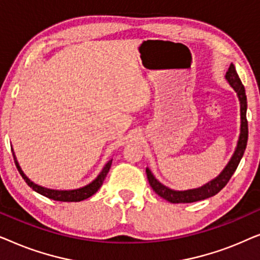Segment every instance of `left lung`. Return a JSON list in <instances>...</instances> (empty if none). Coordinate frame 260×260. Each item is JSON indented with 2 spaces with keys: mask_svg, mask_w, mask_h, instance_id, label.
<instances>
[{
  "mask_svg": "<svg viewBox=\"0 0 260 260\" xmlns=\"http://www.w3.org/2000/svg\"><path fill=\"white\" fill-rule=\"evenodd\" d=\"M226 79L229 81L231 86L234 88V91L237 92L238 98L240 102V136L239 141H238L236 151L229 162V165L225 167V169L222 170L221 174L218 177H215L214 180L209 181L208 183H206L205 186L200 188H195V189L189 190H173L170 188L163 186L161 182H158L155 179V176L152 175L150 170L147 168V176L148 181L150 183L152 189L155 190L156 194H158L159 197L165 199V200L172 202V204H188V202H195L205 200V199L214 197L215 194H218L223 187L226 186L231 177L236 172L238 168V165L240 163V159L243 157L245 149L247 145V138H248V125H247V119H246V110H247V99L246 93H245L244 85L241 83L239 76H238L236 67L233 63H231L229 71L226 72Z\"/></svg>",
  "mask_w": 260,
  "mask_h": 260,
  "instance_id": "1",
  "label": "left lung"
}]
</instances>
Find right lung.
<instances>
[{
    "instance_id": "1",
    "label": "right lung",
    "mask_w": 260,
    "mask_h": 260,
    "mask_svg": "<svg viewBox=\"0 0 260 260\" xmlns=\"http://www.w3.org/2000/svg\"><path fill=\"white\" fill-rule=\"evenodd\" d=\"M12 151H13V149H12ZM13 156H14V161H15L17 170H19V173L21 174V176H22V179L26 181V183L31 188V189L35 190L39 194L44 195V197H46V198L52 199V200L63 201V202H78V201H83V200H85V199L92 197V195H93L95 191H97L99 188L102 187V184H103V182H104V180H105L106 175H108L110 168H111V163H112V159H110V161L105 165L104 168H103L101 174L95 177V180L92 181L91 183H88L87 186L78 188V189H73V190H56V189H49V188L41 187L37 183L31 182V181L28 179L26 175H24L22 169L20 168L14 151H13Z\"/></svg>"
}]
</instances>
